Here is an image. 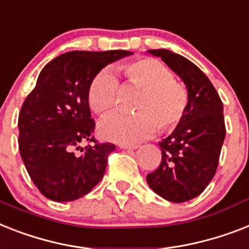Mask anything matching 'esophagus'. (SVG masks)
I'll list each match as a JSON object with an SVG mask.
<instances>
[{
    "mask_svg": "<svg viewBox=\"0 0 249 249\" xmlns=\"http://www.w3.org/2000/svg\"><path fill=\"white\" fill-rule=\"evenodd\" d=\"M139 144H120L121 149H137L139 148Z\"/></svg>",
    "mask_w": 249,
    "mask_h": 249,
    "instance_id": "esophagus-1",
    "label": "esophagus"
}]
</instances>
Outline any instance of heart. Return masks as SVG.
I'll return each instance as SVG.
<instances>
[{"mask_svg": "<svg viewBox=\"0 0 249 249\" xmlns=\"http://www.w3.org/2000/svg\"><path fill=\"white\" fill-rule=\"evenodd\" d=\"M126 82L142 89L137 114L114 112L98 124L102 138L118 143H134L152 137L160 129L170 131L183 120L189 96L183 83L174 79L170 69L156 58L143 57L120 65ZM88 104L96 114L114 108L119 98V82L110 70H101L90 80L87 92Z\"/></svg>", "mask_w": 249, "mask_h": 249, "instance_id": "b5f03b06", "label": "heart"}]
</instances>
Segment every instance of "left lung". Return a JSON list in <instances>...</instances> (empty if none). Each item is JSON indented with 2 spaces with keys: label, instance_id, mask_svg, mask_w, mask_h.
<instances>
[{
  "label": "left lung",
  "instance_id": "obj_1",
  "mask_svg": "<svg viewBox=\"0 0 249 249\" xmlns=\"http://www.w3.org/2000/svg\"><path fill=\"white\" fill-rule=\"evenodd\" d=\"M148 52L180 76L189 104L180 124L159 143L162 159L147 183L167 201L187 202L205 191L219 165L226 131L223 102L210 79L188 58L169 50Z\"/></svg>",
  "mask_w": 249,
  "mask_h": 249
}]
</instances>
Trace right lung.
Returning a JSON list of instances; mask_svg holds the SVG:
<instances>
[{
  "label": "right lung",
  "mask_w": 249,
  "mask_h": 249,
  "mask_svg": "<svg viewBox=\"0 0 249 249\" xmlns=\"http://www.w3.org/2000/svg\"><path fill=\"white\" fill-rule=\"evenodd\" d=\"M129 54L133 52L124 50L60 54L42 69L24 101L18 123L20 156L30 179L48 199L75 201L104 178L115 145L93 137L96 124L87 92L97 72ZM82 142L93 145L76 155L73 148Z\"/></svg>",
  "instance_id": "right-lung-1"
}]
</instances>
